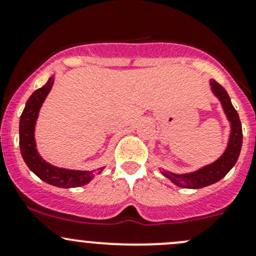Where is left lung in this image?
Segmentation results:
<instances>
[{
  "instance_id": "left-lung-1",
  "label": "left lung",
  "mask_w": 256,
  "mask_h": 256,
  "mask_svg": "<svg viewBox=\"0 0 256 256\" xmlns=\"http://www.w3.org/2000/svg\"><path fill=\"white\" fill-rule=\"evenodd\" d=\"M209 85H210V90L214 94V96L220 102L223 112L226 114V118H228L229 125H230V134H229L228 144H226V147L223 154L216 161L206 164V166L200 167V168L196 170L193 172L174 174V172L162 170L161 174L180 188L198 190V188L207 187V186H210L220 180L233 168L234 164H236L240 154V150H242V124H240L238 112H236L233 104H232L228 92L214 79L209 80Z\"/></svg>"
}]
</instances>
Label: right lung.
Returning <instances> with one entry per match:
<instances>
[{
  "mask_svg": "<svg viewBox=\"0 0 256 256\" xmlns=\"http://www.w3.org/2000/svg\"><path fill=\"white\" fill-rule=\"evenodd\" d=\"M54 84V74L42 88L36 90L26 102L24 110L20 118V154L28 168L46 183L60 188H76L89 183L95 174L104 171V167L94 171H82V170H69L63 167L53 166L46 161L40 154L36 144L34 131L38 114L46 98Z\"/></svg>",
  "mask_w": 256,
  "mask_h": 256,
  "instance_id": "right-lung-1",
  "label": "right lung"
}]
</instances>
